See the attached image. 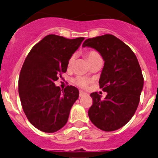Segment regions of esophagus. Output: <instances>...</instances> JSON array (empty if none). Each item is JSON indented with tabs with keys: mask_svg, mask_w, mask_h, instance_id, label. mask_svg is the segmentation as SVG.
Here are the masks:
<instances>
[{
	"mask_svg": "<svg viewBox=\"0 0 158 158\" xmlns=\"http://www.w3.org/2000/svg\"><path fill=\"white\" fill-rule=\"evenodd\" d=\"M85 94H86V93L84 92L83 91H80V92H79V96H80V97H83Z\"/></svg>",
	"mask_w": 158,
	"mask_h": 158,
	"instance_id": "1",
	"label": "esophagus"
}]
</instances>
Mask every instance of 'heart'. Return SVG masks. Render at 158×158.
I'll return each instance as SVG.
<instances>
[{
  "mask_svg": "<svg viewBox=\"0 0 158 158\" xmlns=\"http://www.w3.org/2000/svg\"><path fill=\"white\" fill-rule=\"evenodd\" d=\"M85 56H86L87 59H88V60L89 61V63H91V61L97 59V58L100 57V55L98 54V52H96V51L94 50L88 51V52H85ZM74 60H75V55L74 54H73V55H72L68 60V63H67V67H68V68H70V67L73 66V63H74ZM73 83H74L76 85H77L78 87L85 88H87V86L88 85V84H89V81H88L86 77H85L78 76L76 78H74Z\"/></svg>",
  "mask_w": 158,
  "mask_h": 158,
  "instance_id": "heart-1",
  "label": "heart"
}]
</instances>
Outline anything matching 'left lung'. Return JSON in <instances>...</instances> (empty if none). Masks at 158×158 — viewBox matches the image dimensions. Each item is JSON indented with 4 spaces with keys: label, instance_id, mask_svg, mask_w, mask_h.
<instances>
[{
    "label": "left lung",
    "instance_id": "8db88e82",
    "mask_svg": "<svg viewBox=\"0 0 158 158\" xmlns=\"http://www.w3.org/2000/svg\"><path fill=\"white\" fill-rule=\"evenodd\" d=\"M83 47L95 49L105 60L99 86L107 92L101 99L91 93L93 104L88 116L103 131H114L125 126L136 112L143 86V77L136 55L127 44L110 34L88 39Z\"/></svg>",
    "mask_w": 158,
    "mask_h": 158
}]
</instances>
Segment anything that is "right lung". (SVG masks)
<instances>
[{"mask_svg":"<svg viewBox=\"0 0 158 158\" xmlns=\"http://www.w3.org/2000/svg\"><path fill=\"white\" fill-rule=\"evenodd\" d=\"M84 40L48 35L25 58L19 75V97L28 121L41 131L54 133L64 127L79 97L75 87L68 85L63 91L54 82L67 71L69 58Z\"/></svg>","mask_w":158,"mask_h":158,"instance_id":"add662e5","label":"right lung"}]
</instances>
